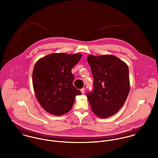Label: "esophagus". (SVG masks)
Listing matches in <instances>:
<instances>
[{"label": "esophagus", "instance_id": "esophagus-1", "mask_svg": "<svg viewBox=\"0 0 158 158\" xmlns=\"http://www.w3.org/2000/svg\"><path fill=\"white\" fill-rule=\"evenodd\" d=\"M81 93H82L83 94H85V88H82V89H81Z\"/></svg>", "mask_w": 158, "mask_h": 158}]
</instances>
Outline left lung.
<instances>
[{
	"mask_svg": "<svg viewBox=\"0 0 158 158\" xmlns=\"http://www.w3.org/2000/svg\"><path fill=\"white\" fill-rule=\"evenodd\" d=\"M88 61L94 77L93 90L86 94L91 109L100 118L111 116L122 107L128 95V67L112 55H89Z\"/></svg>",
	"mask_w": 158,
	"mask_h": 158,
	"instance_id": "1",
	"label": "left lung"
}]
</instances>
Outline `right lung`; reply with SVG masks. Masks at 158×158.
<instances>
[{"label":"right lung","instance_id":"right-lung-1","mask_svg":"<svg viewBox=\"0 0 158 158\" xmlns=\"http://www.w3.org/2000/svg\"><path fill=\"white\" fill-rule=\"evenodd\" d=\"M81 56L80 53H52L36 63L32 74L33 89L47 112L59 116L68 113L75 96L81 94L72 84L74 77L71 72Z\"/></svg>","mask_w":158,"mask_h":158}]
</instances>
